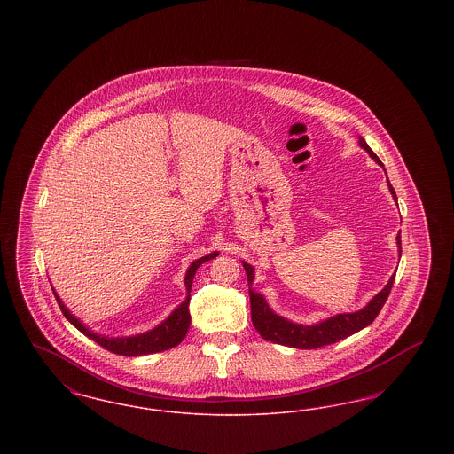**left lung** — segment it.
I'll use <instances>...</instances> for the list:
<instances>
[{
	"label": "left lung",
	"mask_w": 454,
	"mask_h": 454,
	"mask_svg": "<svg viewBox=\"0 0 454 454\" xmlns=\"http://www.w3.org/2000/svg\"><path fill=\"white\" fill-rule=\"evenodd\" d=\"M361 146L371 154V158H374L378 163H381L380 158L367 146V143L363 137H361ZM388 187L391 194L395 197V200H396L395 189L391 187L389 182ZM396 243H398L400 255H402V237L400 235L396 237ZM243 269H245L247 278H248V286H252L254 269L248 263H243ZM393 282H395V276H391V279L385 286V289L380 291L364 309L356 311V313L337 315L333 318H328L322 324L313 325V326L291 324L281 317L274 315L269 309V304L263 300V296L259 293H254L250 289L248 293H250L252 322H254L255 330L262 335V339L270 340L274 344L296 347V348H318V347L330 346V344H335V342H339L346 337H350L352 333L363 330L364 326L374 322V318L380 315L381 308L385 306V302L388 300Z\"/></svg>",
	"instance_id": "obj_1"
}]
</instances>
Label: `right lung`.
I'll return each mask as SVG.
<instances>
[{"label": "right lung", "mask_w": 454, "mask_h": 454, "mask_svg": "<svg viewBox=\"0 0 454 454\" xmlns=\"http://www.w3.org/2000/svg\"><path fill=\"white\" fill-rule=\"evenodd\" d=\"M215 257H217V254H211V255H207V257H202V259L192 262V265L189 267L187 276H185V286H187V293H189L187 300L182 302L163 324L158 325L152 332H146V333H141V335H136V337H128V339H107V337L97 335V333L90 332L87 326H83L82 322H78V318H74V317L66 309L65 304L58 298L56 293H54V296H56V301L59 304V308H61V311H63V315H65L66 318H67L71 324L74 325L82 333H85L88 339H91L93 342H97L98 346L107 348L110 352L119 354V356H143V354L161 352V350H167V348L178 346V344L184 340V337L187 335V330H189V325H191L189 301H191V289H192L195 270L199 269L200 263H204V262H207V260L215 259Z\"/></svg>", "instance_id": "obj_1"}]
</instances>
